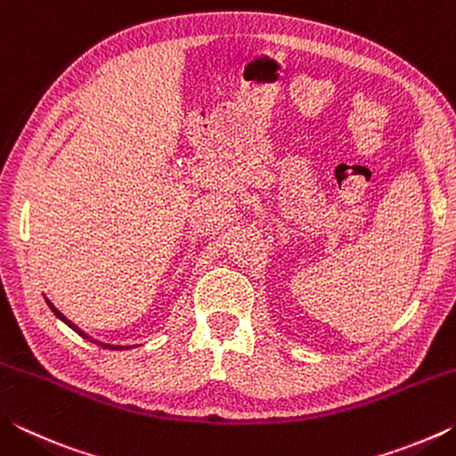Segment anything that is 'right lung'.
Masks as SVG:
<instances>
[{"label": "right lung", "instance_id": "add662e5", "mask_svg": "<svg viewBox=\"0 0 456 456\" xmlns=\"http://www.w3.org/2000/svg\"><path fill=\"white\" fill-rule=\"evenodd\" d=\"M45 304H48V305H50V310L53 312V315H56V318H58V320H61V322H64L68 328H72V330L76 331V334H78V336H82L84 339H90V342H94V344H98V346H102V348H108V350H130V346H112V344L96 342V339H92V338H90V336L86 334V331H82V330H80L78 326H76V323H72L70 320H68V318H66V315H64V314H61V312L58 310V307H56V305H53V304L50 302V299H45Z\"/></svg>", "mask_w": 456, "mask_h": 456}]
</instances>
